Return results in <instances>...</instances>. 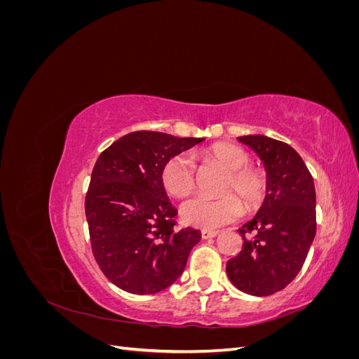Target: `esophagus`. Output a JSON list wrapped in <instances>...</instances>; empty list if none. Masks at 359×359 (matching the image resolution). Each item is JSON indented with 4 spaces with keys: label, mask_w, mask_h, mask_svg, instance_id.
Returning <instances> with one entry per match:
<instances>
[{
    "label": "esophagus",
    "mask_w": 359,
    "mask_h": 359,
    "mask_svg": "<svg viewBox=\"0 0 359 359\" xmlns=\"http://www.w3.org/2000/svg\"><path fill=\"white\" fill-rule=\"evenodd\" d=\"M201 235H202L203 240H210V238H214V236L219 235V231H206V229H203L201 232Z\"/></svg>",
    "instance_id": "1"
}]
</instances>
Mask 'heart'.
Listing matches in <instances>:
<instances>
[{"mask_svg":"<svg viewBox=\"0 0 359 359\" xmlns=\"http://www.w3.org/2000/svg\"><path fill=\"white\" fill-rule=\"evenodd\" d=\"M203 156L227 170L223 184V196L208 198L196 196L184 202L180 208L181 220L194 227L214 229L235 222L243 214V205L247 211L257 210L266 196V177L262 170L250 165V156L240 147L232 144H215L203 151ZM161 184L173 198H184L194 189V161L180 153L165 161L160 172ZM235 192L240 201L229 191Z\"/></svg>","mask_w":359,"mask_h":359,"instance_id":"b5f03b06","label":"heart"}]
</instances>
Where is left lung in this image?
<instances>
[{"label":"left lung","instance_id":"obj_1","mask_svg":"<svg viewBox=\"0 0 359 359\" xmlns=\"http://www.w3.org/2000/svg\"><path fill=\"white\" fill-rule=\"evenodd\" d=\"M264 161L266 196L238 232L243 250L226 264L232 285L255 297L285 289L306 262L316 235V191L311 173L290 145L264 135L238 137Z\"/></svg>","mask_w":359,"mask_h":359}]
</instances>
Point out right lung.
<instances>
[{
    "label": "right lung",
    "mask_w": 359,
    "mask_h": 359,
    "mask_svg": "<svg viewBox=\"0 0 359 359\" xmlns=\"http://www.w3.org/2000/svg\"><path fill=\"white\" fill-rule=\"evenodd\" d=\"M202 140L140 130L119 137L97 158L85 215L97 264L119 289L149 295L182 274L201 232L175 231L177 210L160 172L168 158Z\"/></svg>",
    "instance_id": "1"
}]
</instances>
